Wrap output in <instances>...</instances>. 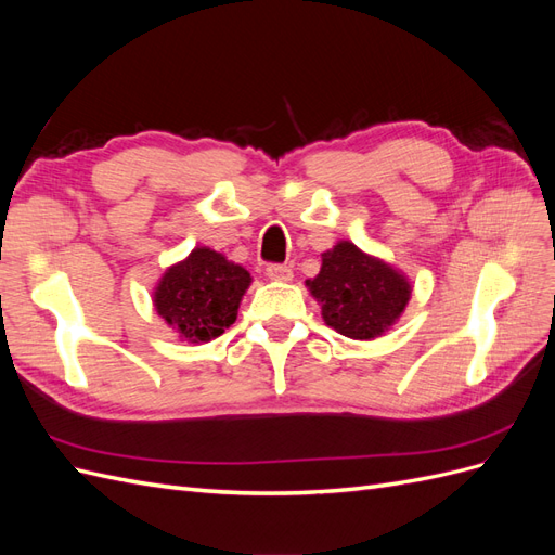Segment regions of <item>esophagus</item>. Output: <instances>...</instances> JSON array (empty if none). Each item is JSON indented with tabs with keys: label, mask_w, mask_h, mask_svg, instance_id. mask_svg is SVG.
Listing matches in <instances>:
<instances>
[{
	"label": "esophagus",
	"mask_w": 555,
	"mask_h": 555,
	"mask_svg": "<svg viewBox=\"0 0 555 555\" xmlns=\"http://www.w3.org/2000/svg\"><path fill=\"white\" fill-rule=\"evenodd\" d=\"M266 275L271 280H280V282H289L294 278L292 266H284V263H271L266 268Z\"/></svg>",
	"instance_id": "34e87169"
}]
</instances>
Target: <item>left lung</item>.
I'll return each instance as SVG.
<instances>
[{"label":"left lung","mask_w":555,"mask_h":555,"mask_svg":"<svg viewBox=\"0 0 555 555\" xmlns=\"http://www.w3.org/2000/svg\"><path fill=\"white\" fill-rule=\"evenodd\" d=\"M322 306L326 326L351 340H375L405 312L412 284L408 275L351 241H338L322 255V268L306 280Z\"/></svg>","instance_id":"1"}]
</instances>
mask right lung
Masks as SVG:
<instances>
[{"mask_svg": "<svg viewBox=\"0 0 555 555\" xmlns=\"http://www.w3.org/2000/svg\"><path fill=\"white\" fill-rule=\"evenodd\" d=\"M251 275L222 251L196 245L182 261L166 268L153 292L157 314L180 340L210 343L238 317Z\"/></svg>", "mask_w": 555, "mask_h": 555, "instance_id": "add662e5", "label": "right lung"}]
</instances>
